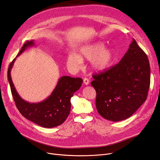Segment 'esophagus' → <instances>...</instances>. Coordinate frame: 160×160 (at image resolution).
<instances>
[{
    "label": "esophagus",
    "mask_w": 160,
    "mask_h": 160,
    "mask_svg": "<svg viewBox=\"0 0 160 160\" xmlns=\"http://www.w3.org/2000/svg\"><path fill=\"white\" fill-rule=\"evenodd\" d=\"M84 83L85 85H88L89 83V80L88 78H85L84 79Z\"/></svg>",
    "instance_id": "obj_1"
}]
</instances>
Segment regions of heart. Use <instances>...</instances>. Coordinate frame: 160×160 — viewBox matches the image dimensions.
<instances>
[{
  "instance_id": "1",
  "label": "heart",
  "mask_w": 160,
  "mask_h": 160,
  "mask_svg": "<svg viewBox=\"0 0 160 160\" xmlns=\"http://www.w3.org/2000/svg\"><path fill=\"white\" fill-rule=\"evenodd\" d=\"M90 61L92 70L101 72L108 69L115 59V53L110 48H105L102 42H95L82 47L79 54L71 53L68 55L67 63L69 67L78 70L82 66V60Z\"/></svg>"
}]
</instances>
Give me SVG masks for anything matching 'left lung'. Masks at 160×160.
I'll list each match as a JSON object with an SVG mask.
<instances>
[{"label": "left lung", "mask_w": 160, "mask_h": 160, "mask_svg": "<svg viewBox=\"0 0 160 160\" xmlns=\"http://www.w3.org/2000/svg\"><path fill=\"white\" fill-rule=\"evenodd\" d=\"M93 78L99 114L112 122L126 120L147 99L150 83L148 57L133 39L118 63Z\"/></svg>", "instance_id": "obj_1"}]
</instances>
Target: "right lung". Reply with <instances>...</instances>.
I'll list each match as a JSON object with an SVG mask.
<instances>
[{"label": "right lung", "mask_w": 160, "mask_h": 160, "mask_svg": "<svg viewBox=\"0 0 160 160\" xmlns=\"http://www.w3.org/2000/svg\"><path fill=\"white\" fill-rule=\"evenodd\" d=\"M35 46L34 40L27 41L16 58L27 48ZM16 58L8 67V80L13 98L19 112L26 119L43 128H52L63 123L70 113L71 97L81 87L83 80L68 76H62L59 79L51 95L46 99L39 102H29L23 99L18 94L11 78V70Z\"/></svg>", "instance_id": "right-lung-1"}]
</instances>
